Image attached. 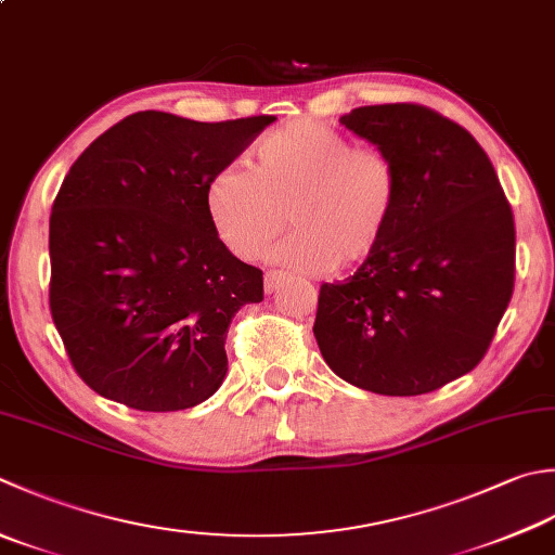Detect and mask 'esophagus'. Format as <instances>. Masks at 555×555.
<instances>
[{
    "label": "esophagus",
    "instance_id": "1",
    "mask_svg": "<svg viewBox=\"0 0 555 555\" xmlns=\"http://www.w3.org/2000/svg\"><path fill=\"white\" fill-rule=\"evenodd\" d=\"M281 281H284V271H267V274H264L267 293H276V288L281 286Z\"/></svg>",
    "mask_w": 555,
    "mask_h": 555
}]
</instances>
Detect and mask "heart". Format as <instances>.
Wrapping results in <instances>:
<instances>
[{
    "mask_svg": "<svg viewBox=\"0 0 555 555\" xmlns=\"http://www.w3.org/2000/svg\"><path fill=\"white\" fill-rule=\"evenodd\" d=\"M399 197V168L383 149L353 146L327 125L293 119L257 141L249 170H216L204 206L219 241L243 259L262 255L291 219L298 231L274 259L314 276L371 259L387 241Z\"/></svg>",
    "mask_w": 555,
    "mask_h": 555,
    "instance_id": "heart-1",
    "label": "heart"
}]
</instances>
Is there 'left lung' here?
<instances>
[{
	"mask_svg": "<svg viewBox=\"0 0 555 555\" xmlns=\"http://www.w3.org/2000/svg\"><path fill=\"white\" fill-rule=\"evenodd\" d=\"M339 122L392 156L395 223L353 276L322 284L314 339L346 383L414 397L481 363L515 288V219L486 151L426 105H365Z\"/></svg>",
	"mask_w": 555,
	"mask_h": 555,
	"instance_id": "left-lung-1",
	"label": "left lung"
}]
</instances>
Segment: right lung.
I'll use <instances>...</instances> for the list:
<instances>
[{
	"mask_svg": "<svg viewBox=\"0 0 555 555\" xmlns=\"http://www.w3.org/2000/svg\"><path fill=\"white\" fill-rule=\"evenodd\" d=\"M274 119L144 111L74 160L50 216V312L93 392L180 411L221 387L228 327L264 279L219 241L204 190Z\"/></svg>",
	"mask_w": 555,
	"mask_h": 555,
	"instance_id": "1",
	"label": "right lung"
}]
</instances>
